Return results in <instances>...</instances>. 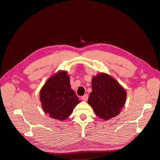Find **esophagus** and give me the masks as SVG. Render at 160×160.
Listing matches in <instances>:
<instances>
[{
    "label": "esophagus",
    "instance_id": "1",
    "mask_svg": "<svg viewBox=\"0 0 160 160\" xmlns=\"http://www.w3.org/2000/svg\"><path fill=\"white\" fill-rule=\"evenodd\" d=\"M81 99H83V101H88V94H85L83 96H82L81 97Z\"/></svg>",
    "mask_w": 160,
    "mask_h": 160
}]
</instances>
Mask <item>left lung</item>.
I'll use <instances>...</instances> for the list:
<instances>
[{"label": "left lung", "mask_w": 160, "mask_h": 160, "mask_svg": "<svg viewBox=\"0 0 160 160\" xmlns=\"http://www.w3.org/2000/svg\"><path fill=\"white\" fill-rule=\"evenodd\" d=\"M91 88L88 104L97 116L107 121L121 112L127 93L117 80L107 73L99 72L92 77Z\"/></svg>", "instance_id": "left-lung-1"}]
</instances>
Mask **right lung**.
Returning <instances> with one entry per match:
<instances>
[{
    "label": "right lung",
    "instance_id": "obj_1",
    "mask_svg": "<svg viewBox=\"0 0 160 160\" xmlns=\"http://www.w3.org/2000/svg\"><path fill=\"white\" fill-rule=\"evenodd\" d=\"M39 99L44 112L61 122L68 118L81 102L71 88L67 71L61 70L47 79L40 91Z\"/></svg>",
    "mask_w": 160,
    "mask_h": 160
}]
</instances>
